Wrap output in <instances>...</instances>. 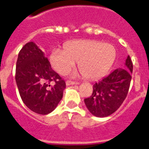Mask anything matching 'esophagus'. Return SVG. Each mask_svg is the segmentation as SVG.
<instances>
[{"mask_svg":"<svg viewBox=\"0 0 149 149\" xmlns=\"http://www.w3.org/2000/svg\"><path fill=\"white\" fill-rule=\"evenodd\" d=\"M76 83L74 82V81H66V85L69 86V85H74L76 84Z\"/></svg>","mask_w":149,"mask_h":149,"instance_id":"34e87169","label":"esophagus"}]
</instances>
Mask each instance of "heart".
<instances>
[{"label":"heart","mask_w":149,"mask_h":149,"mask_svg":"<svg viewBox=\"0 0 149 149\" xmlns=\"http://www.w3.org/2000/svg\"><path fill=\"white\" fill-rule=\"evenodd\" d=\"M64 49L55 48L50 62L57 73L64 75L78 62V67L89 80H98L107 74L116 59V50L109 43L90 40H77L66 43Z\"/></svg>","instance_id":"obj_1"}]
</instances>
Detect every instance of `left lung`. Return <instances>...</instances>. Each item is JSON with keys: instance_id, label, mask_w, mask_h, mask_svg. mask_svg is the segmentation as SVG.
I'll return each instance as SVG.
<instances>
[{"instance_id": "8db88e82", "label": "left lung", "mask_w": 149, "mask_h": 149, "mask_svg": "<svg viewBox=\"0 0 149 149\" xmlns=\"http://www.w3.org/2000/svg\"><path fill=\"white\" fill-rule=\"evenodd\" d=\"M125 66L126 69L118 68L99 82L95 83L92 95L84 99L92 115L104 118L120 107L127 95L132 79L133 65L129 56Z\"/></svg>"}]
</instances>
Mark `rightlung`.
<instances>
[{"instance_id": "right-lung-1", "label": "right lung", "mask_w": 149, "mask_h": 149, "mask_svg": "<svg viewBox=\"0 0 149 149\" xmlns=\"http://www.w3.org/2000/svg\"><path fill=\"white\" fill-rule=\"evenodd\" d=\"M15 80L23 103L40 115L56 109L66 87L65 81L51 68L45 53L34 42L26 43L19 52Z\"/></svg>"}]
</instances>
